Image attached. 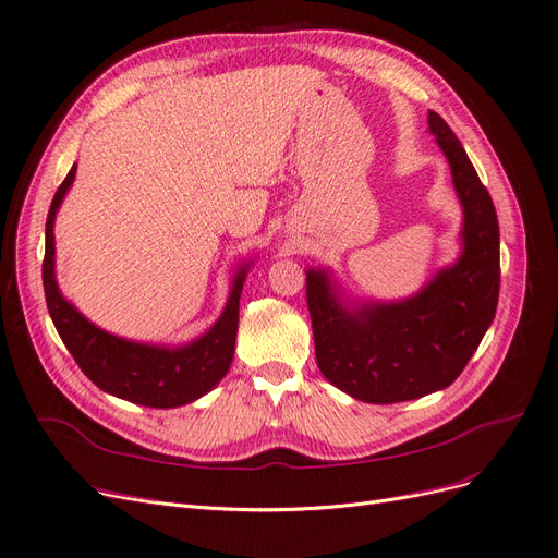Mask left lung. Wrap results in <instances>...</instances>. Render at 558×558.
<instances>
[{
  "label": "left lung",
  "instance_id": "8db88e82",
  "mask_svg": "<svg viewBox=\"0 0 558 558\" xmlns=\"http://www.w3.org/2000/svg\"><path fill=\"white\" fill-rule=\"evenodd\" d=\"M428 130L449 162L463 209L461 253L414 295L351 298L330 269H307L316 363L351 398L375 404L442 391L492 326L500 291V232L492 195L465 148L435 111Z\"/></svg>",
  "mask_w": 558,
  "mask_h": 558
}]
</instances>
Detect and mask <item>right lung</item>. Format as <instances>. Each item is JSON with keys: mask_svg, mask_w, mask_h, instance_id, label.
I'll use <instances>...</instances> for the list:
<instances>
[{"mask_svg": "<svg viewBox=\"0 0 558 558\" xmlns=\"http://www.w3.org/2000/svg\"><path fill=\"white\" fill-rule=\"evenodd\" d=\"M76 177V165L66 174L50 202L46 218L44 293L56 330L74 361L102 391L144 408L170 410L189 404L221 381L234 356V337L240 324V295L253 260L238 267L221 316L205 332L185 344H148L107 332L83 316L60 293L56 279V216Z\"/></svg>", "mask_w": 558, "mask_h": 558, "instance_id": "obj_1", "label": "right lung"}]
</instances>
